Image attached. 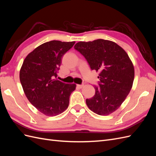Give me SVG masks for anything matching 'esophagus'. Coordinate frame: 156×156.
<instances>
[{
    "instance_id": "obj_1",
    "label": "esophagus",
    "mask_w": 156,
    "mask_h": 156,
    "mask_svg": "<svg viewBox=\"0 0 156 156\" xmlns=\"http://www.w3.org/2000/svg\"><path fill=\"white\" fill-rule=\"evenodd\" d=\"M84 86V84H77V87L79 88H82Z\"/></svg>"
}]
</instances>
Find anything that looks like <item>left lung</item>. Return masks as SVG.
Returning <instances> with one entry per match:
<instances>
[{
  "instance_id": "left-lung-1",
  "label": "left lung",
  "mask_w": 156,
  "mask_h": 156,
  "mask_svg": "<svg viewBox=\"0 0 156 156\" xmlns=\"http://www.w3.org/2000/svg\"><path fill=\"white\" fill-rule=\"evenodd\" d=\"M74 48L85 58L92 70L100 72L95 94L86 100L87 106L101 116L115 111L133 85L134 67L129 56L115 42L103 39L79 41Z\"/></svg>"
}]
</instances>
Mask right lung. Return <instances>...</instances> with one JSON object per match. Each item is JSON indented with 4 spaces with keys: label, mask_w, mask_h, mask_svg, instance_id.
Returning <instances> with one entry per match:
<instances>
[{
    "label": "right lung",
    "mask_w": 156,
    "mask_h": 156,
    "mask_svg": "<svg viewBox=\"0 0 156 156\" xmlns=\"http://www.w3.org/2000/svg\"><path fill=\"white\" fill-rule=\"evenodd\" d=\"M75 41L53 40L45 42L27 56L20 70V78L29 101L46 116H54L68 107L71 94L76 84L55 79L63 55Z\"/></svg>",
    "instance_id": "right-lung-1"
}]
</instances>
